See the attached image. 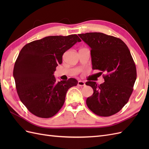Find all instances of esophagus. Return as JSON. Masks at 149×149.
<instances>
[{
	"label": "esophagus",
	"instance_id": "1",
	"mask_svg": "<svg viewBox=\"0 0 149 149\" xmlns=\"http://www.w3.org/2000/svg\"><path fill=\"white\" fill-rule=\"evenodd\" d=\"M78 85L79 86H84L86 84L84 81H79L78 83Z\"/></svg>",
	"mask_w": 149,
	"mask_h": 149
}]
</instances>
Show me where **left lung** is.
<instances>
[{
    "label": "left lung",
    "instance_id": "left-lung-1",
    "mask_svg": "<svg viewBox=\"0 0 149 149\" xmlns=\"http://www.w3.org/2000/svg\"><path fill=\"white\" fill-rule=\"evenodd\" d=\"M78 35L91 48L93 69L106 73L103 76L104 82L100 85L86 83L94 91L87 98L86 104L97 116L114 115L127 103L137 78L131 54L123 40L113 36L99 32Z\"/></svg>",
    "mask_w": 149,
    "mask_h": 149
}]
</instances>
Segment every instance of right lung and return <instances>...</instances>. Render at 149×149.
<instances>
[{"label": "right lung", "mask_w": 149, "mask_h": 149, "mask_svg": "<svg viewBox=\"0 0 149 149\" xmlns=\"http://www.w3.org/2000/svg\"><path fill=\"white\" fill-rule=\"evenodd\" d=\"M80 42L75 34L49 36L22 48L13 75L20 100L31 114L52 118L63 105L68 90L78 84L74 78L57 82L53 73L63 53Z\"/></svg>", "instance_id": "right-lung-1"}]
</instances>
